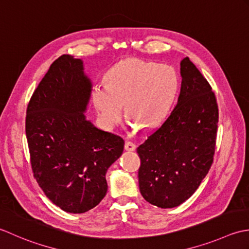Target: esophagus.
Masks as SVG:
<instances>
[{
	"instance_id": "esophagus-1",
	"label": "esophagus",
	"mask_w": 249,
	"mask_h": 249,
	"mask_svg": "<svg viewBox=\"0 0 249 249\" xmlns=\"http://www.w3.org/2000/svg\"><path fill=\"white\" fill-rule=\"evenodd\" d=\"M124 149L126 151H134L136 149V145L132 143V142H125Z\"/></svg>"
}]
</instances>
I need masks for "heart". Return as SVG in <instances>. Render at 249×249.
Masks as SVG:
<instances>
[{"label": "heart", "mask_w": 249, "mask_h": 249, "mask_svg": "<svg viewBox=\"0 0 249 249\" xmlns=\"http://www.w3.org/2000/svg\"><path fill=\"white\" fill-rule=\"evenodd\" d=\"M178 84L170 65L129 58L109 69L106 83L93 85L91 99L105 128L118 124L124 104L132 126L155 128L169 114Z\"/></svg>", "instance_id": "1"}]
</instances>
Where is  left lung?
Listing matches in <instances>:
<instances>
[{"label":"left lung","instance_id":"1","mask_svg":"<svg viewBox=\"0 0 249 249\" xmlns=\"http://www.w3.org/2000/svg\"><path fill=\"white\" fill-rule=\"evenodd\" d=\"M177 104L159 129L138 147L139 186L161 209L184 203L199 188L214 158L218 106L214 92L188 57L180 62Z\"/></svg>","mask_w":249,"mask_h":249}]
</instances>
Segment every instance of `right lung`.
<instances>
[{"mask_svg":"<svg viewBox=\"0 0 249 249\" xmlns=\"http://www.w3.org/2000/svg\"><path fill=\"white\" fill-rule=\"evenodd\" d=\"M91 90L83 60L61 55L35 89L25 117L35 179L53 204L72 214L103 200L106 172L124 146L120 136L86 117Z\"/></svg>","mask_w":249,"mask_h":249,"instance_id":"1","label":"right lung"}]
</instances>
